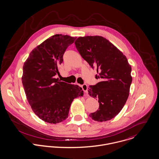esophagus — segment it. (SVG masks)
Segmentation results:
<instances>
[{"label": "esophagus", "mask_w": 159, "mask_h": 159, "mask_svg": "<svg viewBox=\"0 0 159 159\" xmlns=\"http://www.w3.org/2000/svg\"><path fill=\"white\" fill-rule=\"evenodd\" d=\"M81 87H82V90H84V92L85 93H87V92H88V86H87V84H83V85L81 86Z\"/></svg>", "instance_id": "34e87169"}]
</instances>
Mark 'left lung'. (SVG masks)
Returning <instances> with one entry per match:
<instances>
[{"label":"left lung","mask_w":159,"mask_h":159,"mask_svg":"<svg viewBox=\"0 0 159 159\" xmlns=\"http://www.w3.org/2000/svg\"><path fill=\"white\" fill-rule=\"evenodd\" d=\"M75 45L92 68L95 67V78L100 79L89 88V94L98 99L99 104L90 117L98 122L109 120L120 112L127 101L132 82L131 66L126 57L101 36L80 37Z\"/></svg>","instance_id":"obj_1"}]
</instances>
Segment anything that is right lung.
<instances>
[{
    "mask_svg": "<svg viewBox=\"0 0 159 159\" xmlns=\"http://www.w3.org/2000/svg\"><path fill=\"white\" fill-rule=\"evenodd\" d=\"M75 37L55 34L35 48L24 63L22 83L33 112L50 124L68 117L74 98L84 95L81 87L61 82L56 75L67 48Z\"/></svg>",
    "mask_w": 159,
    "mask_h": 159,
    "instance_id": "1",
    "label": "right lung"
}]
</instances>
